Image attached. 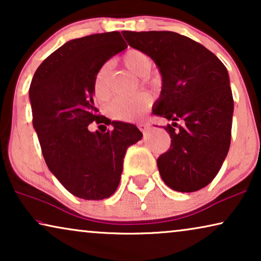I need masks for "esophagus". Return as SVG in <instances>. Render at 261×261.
Returning <instances> with one entry per match:
<instances>
[{"label":"esophagus","mask_w":261,"mask_h":261,"mask_svg":"<svg viewBox=\"0 0 261 261\" xmlns=\"http://www.w3.org/2000/svg\"><path fill=\"white\" fill-rule=\"evenodd\" d=\"M138 127H139V129L142 132V133H147V132L151 130V124L149 123H140Z\"/></svg>","instance_id":"1"}]
</instances>
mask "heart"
<instances>
[{
	"instance_id": "obj_1",
	"label": "heart",
	"mask_w": 261,
	"mask_h": 261,
	"mask_svg": "<svg viewBox=\"0 0 261 261\" xmlns=\"http://www.w3.org/2000/svg\"><path fill=\"white\" fill-rule=\"evenodd\" d=\"M122 62L128 70L144 77L149 73L153 62L147 53L140 49H129L124 53ZM110 64L105 63L99 67L94 77V92L99 101H108L110 97L109 89ZM152 105V97L148 94L141 92L128 98H116L110 103L107 112L114 120L123 121V122H133L141 119Z\"/></svg>"
}]
</instances>
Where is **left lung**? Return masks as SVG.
Listing matches in <instances>:
<instances>
[{
    "label": "left lung",
    "mask_w": 261,
    "mask_h": 261,
    "mask_svg": "<svg viewBox=\"0 0 261 261\" xmlns=\"http://www.w3.org/2000/svg\"><path fill=\"white\" fill-rule=\"evenodd\" d=\"M122 35L130 47L147 53L162 74L152 113L173 121L164 126L171 147L156 160L162 179L179 192L206 187L230 146L234 101L226 66L204 46L174 32L122 31Z\"/></svg>",
    "instance_id": "8db88e82"
}]
</instances>
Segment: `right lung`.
I'll return each instance as SVG.
<instances>
[{"label": "right lung", "instance_id": "right-lung-1", "mask_svg": "<svg viewBox=\"0 0 261 261\" xmlns=\"http://www.w3.org/2000/svg\"><path fill=\"white\" fill-rule=\"evenodd\" d=\"M127 48L119 32L73 39L35 71L30 88L33 127L48 169L63 187L83 199H105L119 187L127 148L141 140L135 124L98 115L94 77L103 64ZM96 120L112 132H90Z\"/></svg>", "mask_w": 261, "mask_h": 261}]
</instances>
